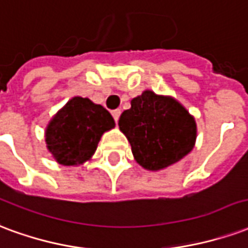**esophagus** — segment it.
Segmentation results:
<instances>
[{"instance_id": "obj_1", "label": "esophagus", "mask_w": 248, "mask_h": 248, "mask_svg": "<svg viewBox=\"0 0 248 248\" xmlns=\"http://www.w3.org/2000/svg\"><path fill=\"white\" fill-rule=\"evenodd\" d=\"M120 115H122V111H120V109H113V111H112V116H113V119H115V122L116 123L117 120H119Z\"/></svg>"}]
</instances>
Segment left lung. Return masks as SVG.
<instances>
[{
	"mask_svg": "<svg viewBox=\"0 0 248 248\" xmlns=\"http://www.w3.org/2000/svg\"><path fill=\"white\" fill-rule=\"evenodd\" d=\"M119 126L131 144L135 160L148 170L176 164L196 144L194 117L176 99L149 90L132 99Z\"/></svg>",
	"mask_w": 248,
	"mask_h": 248,
	"instance_id": "1",
	"label": "left lung"
}]
</instances>
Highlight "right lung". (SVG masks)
<instances>
[{
  "instance_id": "add662e5",
  "label": "right lung",
  "mask_w": 248,
  "mask_h": 248,
  "mask_svg": "<svg viewBox=\"0 0 248 248\" xmlns=\"http://www.w3.org/2000/svg\"><path fill=\"white\" fill-rule=\"evenodd\" d=\"M115 126L111 113L87 97L75 96L46 128V144L57 162L80 165L95 153L104 132Z\"/></svg>"
}]
</instances>
